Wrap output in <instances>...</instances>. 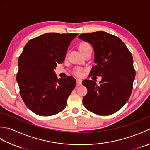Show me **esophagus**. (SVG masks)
<instances>
[{
    "mask_svg": "<svg viewBox=\"0 0 150 150\" xmlns=\"http://www.w3.org/2000/svg\"><path fill=\"white\" fill-rule=\"evenodd\" d=\"M82 82V81L81 80V79H77V83L78 85H81Z\"/></svg>",
    "mask_w": 150,
    "mask_h": 150,
    "instance_id": "esophagus-1",
    "label": "esophagus"
}]
</instances>
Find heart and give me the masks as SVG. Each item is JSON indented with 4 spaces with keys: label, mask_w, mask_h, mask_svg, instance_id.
I'll list each match as a JSON object with an SVG mask.
<instances>
[{
    "label": "heart",
    "mask_w": 150,
    "mask_h": 150,
    "mask_svg": "<svg viewBox=\"0 0 150 150\" xmlns=\"http://www.w3.org/2000/svg\"><path fill=\"white\" fill-rule=\"evenodd\" d=\"M90 46L87 43H82L81 47H80V49H82V48H84V47H90ZM74 74L76 75L77 76H82V74H83V69L81 68H75L74 70Z\"/></svg>",
    "instance_id": "heart-1"
}]
</instances>
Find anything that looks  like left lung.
<instances>
[{"mask_svg":"<svg viewBox=\"0 0 150 150\" xmlns=\"http://www.w3.org/2000/svg\"><path fill=\"white\" fill-rule=\"evenodd\" d=\"M79 39L90 44L94 50L95 66L90 75L101 76L97 85L84 80L88 93L83 104L88 110L99 115H110L119 111L131 95L135 77L133 57L119 37L103 31L81 34Z\"/></svg>","mask_w":150,"mask_h":150,"instance_id":"1","label":"left lung"}]
</instances>
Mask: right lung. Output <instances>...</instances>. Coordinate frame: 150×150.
Masks as SVG:
<instances>
[{
	"label": "right lung",
	"instance_id": "obj_1",
	"mask_svg": "<svg viewBox=\"0 0 150 150\" xmlns=\"http://www.w3.org/2000/svg\"><path fill=\"white\" fill-rule=\"evenodd\" d=\"M77 33H47L28 41L18 60L17 81L24 103L33 113L50 116L64 109L75 88L72 77L58 79L54 69L64 60Z\"/></svg>",
	"mask_w": 150,
	"mask_h": 150
}]
</instances>
